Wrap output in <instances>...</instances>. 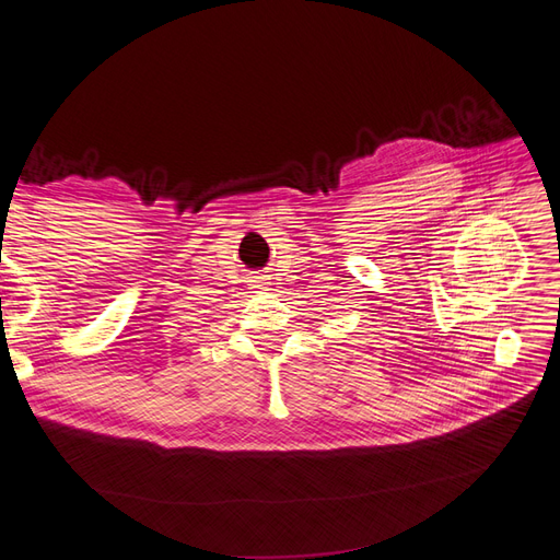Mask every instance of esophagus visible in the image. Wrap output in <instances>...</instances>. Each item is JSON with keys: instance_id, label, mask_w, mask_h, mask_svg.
I'll use <instances>...</instances> for the list:
<instances>
[{"instance_id": "esophagus-1", "label": "esophagus", "mask_w": 560, "mask_h": 560, "mask_svg": "<svg viewBox=\"0 0 560 560\" xmlns=\"http://www.w3.org/2000/svg\"><path fill=\"white\" fill-rule=\"evenodd\" d=\"M250 282H253V289H264V292L268 289V282H266V278H261V276H257V278L250 280Z\"/></svg>"}]
</instances>
